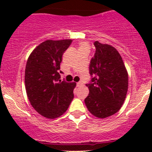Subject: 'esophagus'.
I'll list each match as a JSON object with an SVG mask.
<instances>
[{
  "instance_id": "esophagus-1",
  "label": "esophagus",
  "mask_w": 152,
  "mask_h": 152,
  "mask_svg": "<svg viewBox=\"0 0 152 152\" xmlns=\"http://www.w3.org/2000/svg\"><path fill=\"white\" fill-rule=\"evenodd\" d=\"M76 85H77V87H81V86H82V82H78Z\"/></svg>"
}]
</instances>
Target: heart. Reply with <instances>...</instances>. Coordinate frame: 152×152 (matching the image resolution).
Returning <instances> with one entry per match:
<instances>
[{
  "label": "heart",
  "instance_id": "1",
  "mask_svg": "<svg viewBox=\"0 0 152 152\" xmlns=\"http://www.w3.org/2000/svg\"><path fill=\"white\" fill-rule=\"evenodd\" d=\"M90 44L87 42H81L79 44V51L82 50H90Z\"/></svg>",
  "mask_w": 152,
  "mask_h": 152
}]
</instances>
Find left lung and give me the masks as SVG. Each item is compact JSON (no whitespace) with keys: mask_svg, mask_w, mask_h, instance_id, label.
<instances>
[{"mask_svg":"<svg viewBox=\"0 0 152 152\" xmlns=\"http://www.w3.org/2000/svg\"><path fill=\"white\" fill-rule=\"evenodd\" d=\"M94 45L96 53L90 61V73L95 76L86 85L90 92L85 102L93 115L106 118L123 105L128 90V73L116 48L99 41Z\"/></svg>","mask_w":152,"mask_h":152,"instance_id":"8db88e82","label":"left lung"}]
</instances>
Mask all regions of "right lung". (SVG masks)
I'll return each instance as SVG.
<instances>
[{"label":"right lung","mask_w":152,"mask_h":152,"mask_svg":"<svg viewBox=\"0 0 152 152\" xmlns=\"http://www.w3.org/2000/svg\"><path fill=\"white\" fill-rule=\"evenodd\" d=\"M72 39H48L29 55L25 70V85L31 104L47 118L59 117L73 100L76 83L61 82L60 63Z\"/></svg>","instance_id":"obj_1"}]
</instances>
